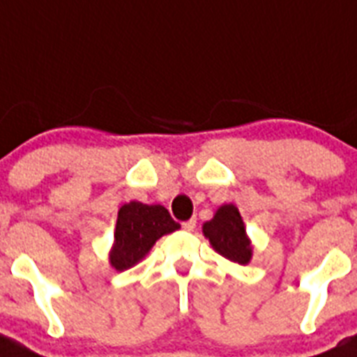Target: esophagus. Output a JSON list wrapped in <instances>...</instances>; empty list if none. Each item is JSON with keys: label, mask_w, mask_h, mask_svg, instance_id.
I'll use <instances>...</instances> for the list:
<instances>
[{"label": "esophagus", "mask_w": 357, "mask_h": 357, "mask_svg": "<svg viewBox=\"0 0 357 357\" xmlns=\"http://www.w3.org/2000/svg\"><path fill=\"white\" fill-rule=\"evenodd\" d=\"M182 229L188 230V232H193L197 229V220H188V222L182 223Z\"/></svg>", "instance_id": "1"}]
</instances>
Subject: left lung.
Segmentation results:
<instances>
[{
    "instance_id": "obj_1",
    "label": "left lung",
    "mask_w": 357,
    "mask_h": 357,
    "mask_svg": "<svg viewBox=\"0 0 357 357\" xmlns=\"http://www.w3.org/2000/svg\"><path fill=\"white\" fill-rule=\"evenodd\" d=\"M202 232L209 239L214 252L238 264H248L254 254L239 209L234 204H223L216 209L213 220L202 225Z\"/></svg>"
}]
</instances>
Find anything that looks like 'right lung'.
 I'll use <instances>...</instances> for the list:
<instances>
[{"label": "right lung", "mask_w": 357, "mask_h": 357, "mask_svg": "<svg viewBox=\"0 0 357 357\" xmlns=\"http://www.w3.org/2000/svg\"><path fill=\"white\" fill-rule=\"evenodd\" d=\"M178 229L181 225L162 206L128 202L118 211L114 241L109 252L110 266L118 272L128 270L144 259L157 239Z\"/></svg>", "instance_id": "obj_1"}]
</instances>
